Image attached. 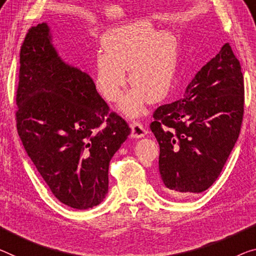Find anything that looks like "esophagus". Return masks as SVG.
Here are the masks:
<instances>
[{"mask_svg": "<svg viewBox=\"0 0 256 256\" xmlns=\"http://www.w3.org/2000/svg\"><path fill=\"white\" fill-rule=\"evenodd\" d=\"M130 128H132V137H134V138H140V137H144L148 132V129L145 128L140 122H138V121H132Z\"/></svg>", "mask_w": 256, "mask_h": 256, "instance_id": "34e87169", "label": "esophagus"}]
</instances>
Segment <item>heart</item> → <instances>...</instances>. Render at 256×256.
Instances as JSON below:
<instances>
[{"instance_id":"1","label":"heart","mask_w":256,"mask_h":256,"mask_svg":"<svg viewBox=\"0 0 256 256\" xmlns=\"http://www.w3.org/2000/svg\"><path fill=\"white\" fill-rule=\"evenodd\" d=\"M103 52L94 60V82L106 100L116 102L127 84L132 88L120 103L128 116L142 114L144 105L164 100L174 84L178 46L168 30L156 32L150 22L137 20L110 30L102 38Z\"/></svg>"}]
</instances>
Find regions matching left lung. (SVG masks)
Wrapping results in <instances>:
<instances>
[{
  "instance_id": "left-lung-1",
  "label": "left lung",
  "mask_w": 256,
  "mask_h": 256,
  "mask_svg": "<svg viewBox=\"0 0 256 256\" xmlns=\"http://www.w3.org/2000/svg\"><path fill=\"white\" fill-rule=\"evenodd\" d=\"M244 76L229 43L196 74L184 97L153 113L164 188L176 198L207 190L238 140Z\"/></svg>"
}]
</instances>
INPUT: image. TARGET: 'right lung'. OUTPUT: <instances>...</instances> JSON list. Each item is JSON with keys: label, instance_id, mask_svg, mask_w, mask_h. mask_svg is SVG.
<instances>
[{"label": "right lung", "instance_id": "add662e5", "mask_svg": "<svg viewBox=\"0 0 256 256\" xmlns=\"http://www.w3.org/2000/svg\"><path fill=\"white\" fill-rule=\"evenodd\" d=\"M46 22L32 27L20 49L16 112L27 154L54 196L88 210L108 191V166L130 128L110 112L92 78L62 60Z\"/></svg>", "mask_w": 256, "mask_h": 256}]
</instances>
